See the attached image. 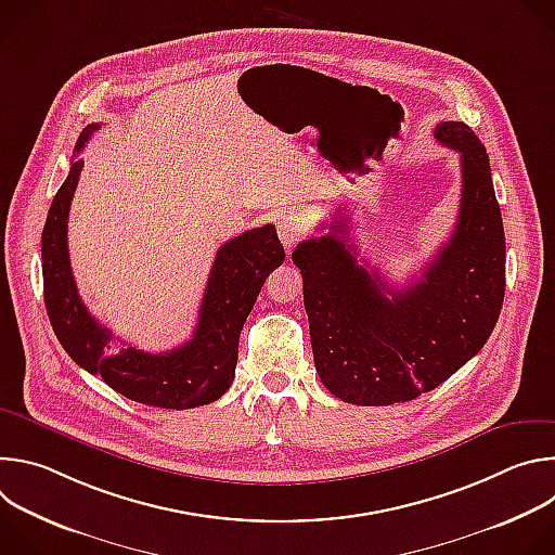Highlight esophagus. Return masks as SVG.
I'll return each mask as SVG.
<instances>
[{
    "instance_id": "34e87169",
    "label": "esophagus",
    "mask_w": 555,
    "mask_h": 555,
    "mask_svg": "<svg viewBox=\"0 0 555 555\" xmlns=\"http://www.w3.org/2000/svg\"><path fill=\"white\" fill-rule=\"evenodd\" d=\"M276 232H279L281 244L289 253L302 240L305 219L294 210H283L281 215H276Z\"/></svg>"
}]
</instances>
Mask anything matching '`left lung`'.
<instances>
[{"label": "left lung", "mask_w": 555, "mask_h": 555, "mask_svg": "<svg viewBox=\"0 0 555 555\" xmlns=\"http://www.w3.org/2000/svg\"><path fill=\"white\" fill-rule=\"evenodd\" d=\"M435 138L461 155V206L448 244L420 281L398 289L366 261L358 263L343 208L330 234L305 240L292 253L302 274L315 371L347 404L420 398L477 356L499 321L505 232L490 157L463 122H439Z\"/></svg>", "instance_id": "8db88e82"}]
</instances>
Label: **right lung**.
Segmentation results:
<instances>
[{
  "mask_svg": "<svg viewBox=\"0 0 555 555\" xmlns=\"http://www.w3.org/2000/svg\"><path fill=\"white\" fill-rule=\"evenodd\" d=\"M101 122L78 135L76 153ZM83 171L76 160L56 191L41 234L43 300L50 325L67 356L125 398L157 409H195L219 400L234 379L240 334L257 296L283 259L276 228L266 223L225 242L210 268L193 338L167 353H149L122 343L103 327L76 292L69 253L67 215Z\"/></svg>",
  "mask_w": 555,
  "mask_h": 555,
  "instance_id": "right-lung-1",
  "label": "right lung"
}]
</instances>
